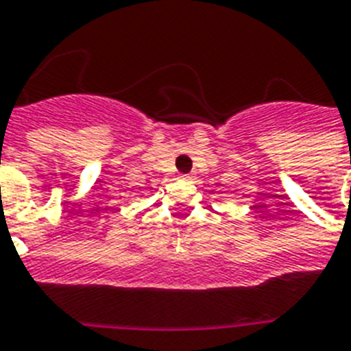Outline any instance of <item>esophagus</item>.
<instances>
[{
  "label": "esophagus",
  "mask_w": 351,
  "mask_h": 351,
  "mask_svg": "<svg viewBox=\"0 0 351 351\" xmlns=\"http://www.w3.org/2000/svg\"><path fill=\"white\" fill-rule=\"evenodd\" d=\"M185 176V178H191V176L189 175H184Z\"/></svg>",
  "instance_id": "1"
}]
</instances>
